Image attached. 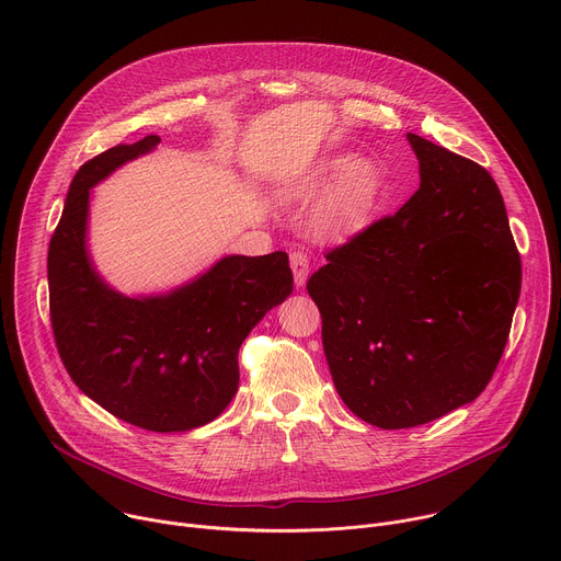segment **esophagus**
Masks as SVG:
<instances>
[{
    "label": "esophagus",
    "instance_id": "1",
    "mask_svg": "<svg viewBox=\"0 0 561 561\" xmlns=\"http://www.w3.org/2000/svg\"><path fill=\"white\" fill-rule=\"evenodd\" d=\"M290 268H293V277L297 286H304L310 273V260L304 251H293L290 253Z\"/></svg>",
    "mask_w": 561,
    "mask_h": 561
}]
</instances>
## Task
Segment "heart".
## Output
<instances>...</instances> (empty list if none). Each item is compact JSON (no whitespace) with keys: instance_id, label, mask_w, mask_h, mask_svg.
<instances>
[{"instance_id":"1","label":"heart","mask_w":561,"mask_h":561,"mask_svg":"<svg viewBox=\"0 0 561 561\" xmlns=\"http://www.w3.org/2000/svg\"><path fill=\"white\" fill-rule=\"evenodd\" d=\"M327 187L330 191L312 215V226L322 237L353 234L375 217L381 197V178L368 159H329L304 180L286 184L282 197L286 202L310 199Z\"/></svg>"}]
</instances>
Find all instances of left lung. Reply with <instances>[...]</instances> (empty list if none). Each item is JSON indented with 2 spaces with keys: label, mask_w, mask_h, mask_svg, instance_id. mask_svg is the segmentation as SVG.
Returning <instances> with one entry per match:
<instances>
[{
  "label": "left lung",
  "mask_w": 561,
  "mask_h": 561,
  "mask_svg": "<svg viewBox=\"0 0 561 561\" xmlns=\"http://www.w3.org/2000/svg\"><path fill=\"white\" fill-rule=\"evenodd\" d=\"M420 191L346 244L306 288L335 388L364 422H433L482 392L508 342L522 260L502 193L470 159L409 133Z\"/></svg>",
  "instance_id": "8db88e82"
}]
</instances>
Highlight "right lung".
<instances>
[{"label":"right lung","instance_id":"obj_1","mask_svg":"<svg viewBox=\"0 0 561 561\" xmlns=\"http://www.w3.org/2000/svg\"><path fill=\"white\" fill-rule=\"evenodd\" d=\"M157 135L117 144L77 171L48 247V304L59 357L93 402L154 433L213 422L237 392V353L260 319L293 293L288 255H230L195 282L130 299L108 288L87 253L91 188Z\"/></svg>","mask_w":561,"mask_h":561}]
</instances>
